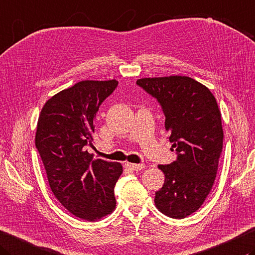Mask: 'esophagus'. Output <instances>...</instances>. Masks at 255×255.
Returning <instances> with one entry per match:
<instances>
[{
  "mask_svg": "<svg viewBox=\"0 0 255 255\" xmlns=\"http://www.w3.org/2000/svg\"><path fill=\"white\" fill-rule=\"evenodd\" d=\"M125 166H126V168L130 169V170H133V171L141 170V169L144 168V164H142V163H126Z\"/></svg>",
  "mask_w": 255,
  "mask_h": 255,
  "instance_id": "34e87169",
  "label": "esophagus"
}]
</instances>
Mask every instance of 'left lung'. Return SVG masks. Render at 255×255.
I'll return each instance as SVG.
<instances>
[{
  "mask_svg": "<svg viewBox=\"0 0 255 255\" xmlns=\"http://www.w3.org/2000/svg\"><path fill=\"white\" fill-rule=\"evenodd\" d=\"M160 103L164 128L177 160L159 164L164 183L154 204L173 219L196 212L210 193L222 151L221 113L210 89L188 76L148 77L137 81Z\"/></svg>",
  "mask_w": 255,
  "mask_h": 255,
  "instance_id": "1",
  "label": "left lung"
}]
</instances>
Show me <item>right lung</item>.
Wrapping results in <instances>:
<instances>
[{"label": "right lung", "mask_w": 255, "mask_h": 255, "mask_svg": "<svg viewBox=\"0 0 255 255\" xmlns=\"http://www.w3.org/2000/svg\"><path fill=\"white\" fill-rule=\"evenodd\" d=\"M116 79L82 81L51 97L38 117L35 144L51 190L62 206L87 221H97L116 208L114 188L123 173L119 162L94 159V119L117 87Z\"/></svg>", "instance_id": "obj_1"}]
</instances>
